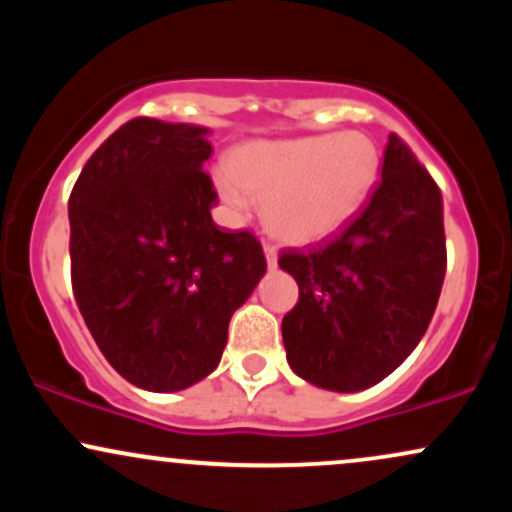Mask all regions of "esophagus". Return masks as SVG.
Listing matches in <instances>:
<instances>
[{
	"label": "esophagus",
	"instance_id": "34e87169",
	"mask_svg": "<svg viewBox=\"0 0 512 512\" xmlns=\"http://www.w3.org/2000/svg\"><path fill=\"white\" fill-rule=\"evenodd\" d=\"M264 257H267V267L274 269L276 267V248L274 245H264Z\"/></svg>",
	"mask_w": 512,
	"mask_h": 512
}]
</instances>
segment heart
Returning a JSON list of instances; mask_svg holds the SVG:
<instances>
[{
    "label": "heart",
    "instance_id": "obj_1",
    "mask_svg": "<svg viewBox=\"0 0 512 512\" xmlns=\"http://www.w3.org/2000/svg\"><path fill=\"white\" fill-rule=\"evenodd\" d=\"M380 149L368 134H315L296 139H257L233 149L216 175L221 197L243 211L262 197L269 233L293 245L334 236L368 202L380 178Z\"/></svg>",
    "mask_w": 512,
    "mask_h": 512
}]
</instances>
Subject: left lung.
<instances>
[{
	"label": "left lung",
	"mask_w": 512,
	"mask_h": 512,
	"mask_svg": "<svg viewBox=\"0 0 512 512\" xmlns=\"http://www.w3.org/2000/svg\"><path fill=\"white\" fill-rule=\"evenodd\" d=\"M380 175L339 236L279 257L301 291L281 322L286 361L322 390H366L402 366L443 289L448 255L438 185L397 134L387 139Z\"/></svg>",
	"instance_id": "1"
}]
</instances>
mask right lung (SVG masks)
Masks as SVG:
<instances>
[{
	"instance_id": "right-lung-1",
	"label": "right lung",
	"mask_w": 512,
	"mask_h": 512,
	"mask_svg": "<svg viewBox=\"0 0 512 512\" xmlns=\"http://www.w3.org/2000/svg\"><path fill=\"white\" fill-rule=\"evenodd\" d=\"M207 134L134 117L69 197L76 305L110 366L149 392L185 390L219 366L231 315L267 272L260 240L211 219Z\"/></svg>"
}]
</instances>
